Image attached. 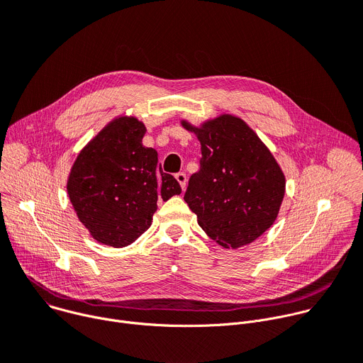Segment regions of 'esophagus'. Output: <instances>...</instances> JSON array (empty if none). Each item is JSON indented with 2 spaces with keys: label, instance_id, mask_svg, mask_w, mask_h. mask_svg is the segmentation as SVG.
Returning a JSON list of instances; mask_svg holds the SVG:
<instances>
[{
  "label": "esophagus",
  "instance_id": "esophagus-1",
  "mask_svg": "<svg viewBox=\"0 0 363 363\" xmlns=\"http://www.w3.org/2000/svg\"><path fill=\"white\" fill-rule=\"evenodd\" d=\"M175 178H177V181L179 182L181 188H182V189H185V188H186V182H188V179H186V175H185L184 172H178V174L175 175Z\"/></svg>",
  "mask_w": 363,
  "mask_h": 363
}]
</instances>
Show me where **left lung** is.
<instances>
[{"label": "left lung", "instance_id": "1", "mask_svg": "<svg viewBox=\"0 0 363 363\" xmlns=\"http://www.w3.org/2000/svg\"><path fill=\"white\" fill-rule=\"evenodd\" d=\"M181 125L201 143V168L189 178L185 202L199 227L224 248L248 245L276 221L286 177L270 149L238 116L223 113Z\"/></svg>", "mask_w": 363, "mask_h": 363}]
</instances>
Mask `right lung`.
<instances>
[{
	"label": "right lung",
	"instance_id": "add662e5",
	"mask_svg": "<svg viewBox=\"0 0 363 363\" xmlns=\"http://www.w3.org/2000/svg\"><path fill=\"white\" fill-rule=\"evenodd\" d=\"M143 122L112 119L79 152L67 194L79 221L100 244L122 248L152 224L158 201L181 194L178 181L157 169L158 152L142 145Z\"/></svg>",
	"mask_w": 363,
	"mask_h": 363
}]
</instances>
